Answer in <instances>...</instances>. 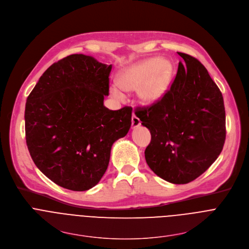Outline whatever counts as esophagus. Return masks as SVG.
<instances>
[{"label":"esophagus","instance_id":"34e87169","mask_svg":"<svg viewBox=\"0 0 249 249\" xmlns=\"http://www.w3.org/2000/svg\"><path fill=\"white\" fill-rule=\"evenodd\" d=\"M140 125H141V120L136 115H133L132 116V128H137Z\"/></svg>","mask_w":249,"mask_h":249}]
</instances>
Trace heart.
Returning <instances> with one entry per match:
<instances>
[{"instance_id": "1", "label": "heart", "mask_w": 249, "mask_h": 249, "mask_svg": "<svg viewBox=\"0 0 249 249\" xmlns=\"http://www.w3.org/2000/svg\"><path fill=\"white\" fill-rule=\"evenodd\" d=\"M172 71V64L161 57L134 63L120 71L119 85L111 86V95L117 100H124V91L138 90V96L143 104H153L166 93Z\"/></svg>"}]
</instances>
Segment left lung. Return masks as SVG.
Segmentation results:
<instances>
[{
	"label": "left lung",
	"mask_w": 249,
	"mask_h": 249,
	"mask_svg": "<svg viewBox=\"0 0 249 249\" xmlns=\"http://www.w3.org/2000/svg\"><path fill=\"white\" fill-rule=\"evenodd\" d=\"M180 61L169 89L135 114L151 135L144 150L149 168L172 184H188L203 174L226 140L222 93L196 57L178 53Z\"/></svg>",
	"instance_id": "8db88e82"
}]
</instances>
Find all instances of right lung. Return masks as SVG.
<instances>
[{
	"mask_svg": "<svg viewBox=\"0 0 249 249\" xmlns=\"http://www.w3.org/2000/svg\"><path fill=\"white\" fill-rule=\"evenodd\" d=\"M111 64L70 54L40 77L25 106V139L39 170L74 192L95 187L106 173L110 149L131 127L132 107L109 110Z\"/></svg>",
	"mask_w": 249,
	"mask_h": 249,
	"instance_id": "obj_1",
	"label": "right lung"
}]
</instances>
